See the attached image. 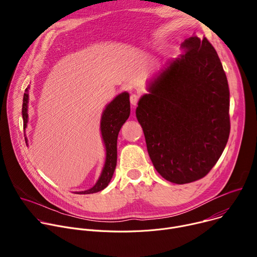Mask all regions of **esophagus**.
<instances>
[{
	"instance_id": "1",
	"label": "esophagus",
	"mask_w": 257,
	"mask_h": 257,
	"mask_svg": "<svg viewBox=\"0 0 257 257\" xmlns=\"http://www.w3.org/2000/svg\"><path fill=\"white\" fill-rule=\"evenodd\" d=\"M138 100H139V95L138 94H131L130 95V101H131V103H132V105H136L137 104V102H138Z\"/></svg>"
}]
</instances>
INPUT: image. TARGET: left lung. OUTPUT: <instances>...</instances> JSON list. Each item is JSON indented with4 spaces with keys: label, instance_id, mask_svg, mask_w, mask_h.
Wrapping results in <instances>:
<instances>
[{
    "label": "left lung",
    "instance_id": "left-lung-1",
    "mask_svg": "<svg viewBox=\"0 0 257 257\" xmlns=\"http://www.w3.org/2000/svg\"><path fill=\"white\" fill-rule=\"evenodd\" d=\"M184 53L150 83L136 117L158 173L176 184L206 176L230 135L226 73L206 38L191 36Z\"/></svg>",
    "mask_w": 257,
    "mask_h": 257
}]
</instances>
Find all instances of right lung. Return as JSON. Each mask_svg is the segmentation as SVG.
<instances>
[{
  "label": "right lung",
  "mask_w": 257,
  "mask_h": 257,
  "mask_svg": "<svg viewBox=\"0 0 257 257\" xmlns=\"http://www.w3.org/2000/svg\"><path fill=\"white\" fill-rule=\"evenodd\" d=\"M28 88L25 89L23 95V104H22V118H23V128L25 129L27 126V103H28ZM130 115V99L129 93L123 92L116 96V98L109 102L102 113L101 121H100V130L102 139L105 145L106 158L104 167L100 174L99 179L97 180L96 184L86 190L77 192L79 194H90L98 192L104 189L109 181H111L113 174L117 165V138L119 131L122 125L126 122ZM27 142V140L25 139Z\"/></svg>",
  "instance_id": "add662e5"
}]
</instances>
